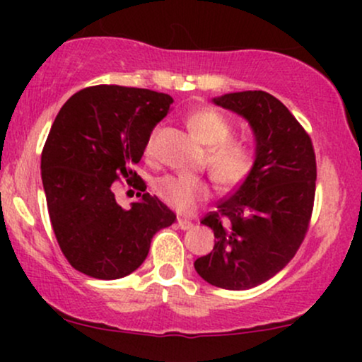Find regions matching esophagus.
<instances>
[{"mask_svg":"<svg viewBox=\"0 0 362 362\" xmlns=\"http://www.w3.org/2000/svg\"><path fill=\"white\" fill-rule=\"evenodd\" d=\"M178 228H180V230H190V228L194 226L192 223L190 221H187V219H178Z\"/></svg>","mask_w":362,"mask_h":362,"instance_id":"34e87169","label":"esophagus"}]
</instances>
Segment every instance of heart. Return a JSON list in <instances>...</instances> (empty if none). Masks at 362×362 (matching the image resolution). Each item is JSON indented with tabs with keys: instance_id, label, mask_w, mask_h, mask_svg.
I'll list each match as a JSON object with an SVG mask.
<instances>
[{
	"instance_id": "obj_1",
	"label": "heart",
	"mask_w": 362,
	"mask_h": 362,
	"mask_svg": "<svg viewBox=\"0 0 362 362\" xmlns=\"http://www.w3.org/2000/svg\"><path fill=\"white\" fill-rule=\"evenodd\" d=\"M190 127L207 146L206 165L214 180L223 189L240 185L252 172L253 149L250 144L233 138V124L226 115L214 109H199L189 117ZM156 131L151 132L146 144V155L155 146ZM156 192L180 213H190L197 204L211 197V185L206 178L189 175H167L156 182Z\"/></svg>"
}]
</instances>
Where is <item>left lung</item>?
Returning <instances> with one entry per match:
<instances>
[{
  "label": "left lung",
  "instance_id": "8db88e82",
  "mask_svg": "<svg viewBox=\"0 0 362 362\" xmlns=\"http://www.w3.org/2000/svg\"><path fill=\"white\" fill-rule=\"evenodd\" d=\"M214 103L248 120L255 161L218 211L201 221L216 240L194 267L216 288L243 291L269 281L296 255L313 213L317 160L308 132L267 91L226 93Z\"/></svg>",
  "mask_w": 362,
  "mask_h": 362
}]
</instances>
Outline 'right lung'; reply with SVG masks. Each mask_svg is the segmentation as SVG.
Wrapping results in <instances>:
<instances>
[{
    "mask_svg": "<svg viewBox=\"0 0 362 362\" xmlns=\"http://www.w3.org/2000/svg\"><path fill=\"white\" fill-rule=\"evenodd\" d=\"M172 103L153 90L97 85L74 93L57 114L40 170L54 235L76 271L103 281L129 276L156 231L177 219L132 170ZM120 176L144 192L131 210L111 192Z\"/></svg>",
    "mask_w": 362,
    "mask_h": 362,
    "instance_id": "obj_1",
    "label": "right lung"
}]
</instances>
